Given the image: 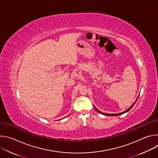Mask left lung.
<instances>
[{
  "label": "left lung",
  "instance_id": "obj_1",
  "mask_svg": "<svg viewBox=\"0 0 158 158\" xmlns=\"http://www.w3.org/2000/svg\"><path fill=\"white\" fill-rule=\"evenodd\" d=\"M138 98H139V96L137 98V99H136V101L134 102V103L131 106V107H129L127 110H126L125 111H124V112H121V113H118V114H107V113H104V112H101V111H100V110H99L95 106H94V109L98 112H99L100 114H103V115H106V116H119V115H121V114H124V113H126V112H128L133 106H134V104L136 103V101L138 100Z\"/></svg>",
  "mask_w": 158,
  "mask_h": 158
}]
</instances>
